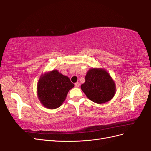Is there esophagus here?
Listing matches in <instances>:
<instances>
[{
	"mask_svg": "<svg viewBox=\"0 0 151 151\" xmlns=\"http://www.w3.org/2000/svg\"><path fill=\"white\" fill-rule=\"evenodd\" d=\"M79 86H80V83H79V82H77V83H75V86L77 87V88H79Z\"/></svg>",
	"mask_w": 151,
	"mask_h": 151,
	"instance_id": "obj_1",
	"label": "esophagus"
}]
</instances>
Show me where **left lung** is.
<instances>
[{
  "label": "left lung",
  "mask_w": 151,
  "mask_h": 151,
  "mask_svg": "<svg viewBox=\"0 0 151 151\" xmlns=\"http://www.w3.org/2000/svg\"><path fill=\"white\" fill-rule=\"evenodd\" d=\"M81 88L91 101L98 104L111 100L115 93V84L108 73L101 68L90 69Z\"/></svg>",
  "instance_id": "8db88e82"
}]
</instances>
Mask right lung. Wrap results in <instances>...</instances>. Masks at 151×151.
I'll use <instances>...</instances> for the list:
<instances>
[{
  "label": "right lung",
  "mask_w": 151,
  "mask_h": 151,
  "mask_svg": "<svg viewBox=\"0 0 151 151\" xmlns=\"http://www.w3.org/2000/svg\"><path fill=\"white\" fill-rule=\"evenodd\" d=\"M68 77L53 70L42 76L38 83V96L45 107L55 109L65 101L68 91L74 88Z\"/></svg>",
  "instance_id": "right-lung-1"
}]
</instances>
